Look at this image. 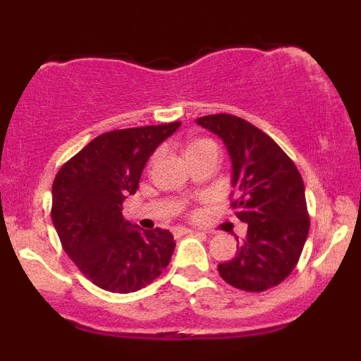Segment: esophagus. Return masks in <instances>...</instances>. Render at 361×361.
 Instances as JSON below:
<instances>
[{"instance_id":"1","label":"esophagus","mask_w":361,"mask_h":361,"mask_svg":"<svg viewBox=\"0 0 361 361\" xmlns=\"http://www.w3.org/2000/svg\"><path fill=\"white\" fill-rule=\"evenodd\" d=\"M173 233H175V235H183V234H193L195 231L185 229V227H176V229H173Z\"/></svg>"}]
</instances>
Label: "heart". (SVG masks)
I'll list each match as a JSON object with an SVG mask.
<instances>
[{
    "instance_id": "1",
    "label": "heart",
    "mask_w": 361,
    "mask_h": 361,
    "mask_svg": "<svg viewBox=\"0 0 361 361\" xmlns=\"http://www.w3.org/2000/svg\"><path fill=\"white\" fill-rule=\"evenodd\" d=\"M207 147H217V146H215V142H212L210 139L192 140V142H190L185 149V156L192 154V152H198V151H202V149H207Z\"/></svg>"
}]
</instances>
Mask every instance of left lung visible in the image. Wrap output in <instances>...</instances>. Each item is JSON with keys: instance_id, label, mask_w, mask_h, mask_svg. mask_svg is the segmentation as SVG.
<instances>
[{"instance_id": "1", "label": "left lung", "mask_w": 361, "mask_h": 361, "mask_svg": "<svg viewBox=\"0 0 361 361\" xmlns=\"http://www.w3.org/2000/svg\"><path fill=\"white\" fill-rule=\"evenodd\" d=\"M217 134L233 163L235 217L247 234L234 259L219 264V273L244 292L276 287L299 263L309 234L304 181L293 161L270 135L247 120L217 114L197 118ZM239 243V241H238Z\"/></svg>"}]
</instances>
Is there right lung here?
<instances>
[{
    "label": "right lung",
    "mask_w": 361,
    "mask_h": 361,
    "mask_svg": "<svg viewBox=\"0 0 361 361\" xmlns=\"http://www.w3.org/2000/svg\"><path fill=\"white\" fill-rule=\"evenodd\" d=\"M181 122L122 128L98 135L57 171L52 222L62 247L97 287L137 292L168 267L175 239L166 229L140 231L122 215L139 188L149 156Z\"/></svg>",
    "instance_id": "1"
}]
</instances>
